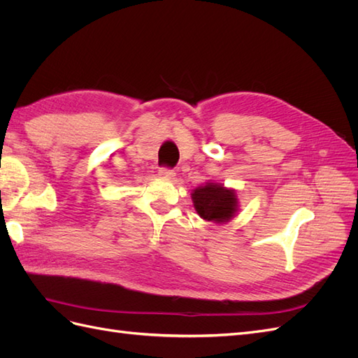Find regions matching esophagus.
<instances>
[{
    "instance_id": "obj_1",
    "label": "esophagus",
    "mask_w": 358,
    "mask_h": 358,
    "mask_svg": "<svg viewBox=\"0 0 358 358\" xmlns=\"http://www.w3.org/2000/svg\"><path fill=\"white\" fill-rule=\"evenodd\" d=\"M159 178L164 179V180L173 182L176 179V173L173 170H169V169H162V170H159Z\"/></svg>"
}]
</instances>
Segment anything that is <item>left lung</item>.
Masks as SVG:
<instances>
[{
  "instance_id": "left-lung-1",
  "label": "left lung",
  "mask_w": 358,
  "mask_h": 358,
  "mask_svg": "<svg viewBox=\"0 0 358 358\" xmlns=\"http://www.w3.org/2000/svg\"><path fill=\"white\" fill-rule=\"evenodd\" d=\"M191 199L200 218L208 222L227 224L239 212V197L236 189L227 188L215 180L192 189Z\"/></svg>"
}]
</instances>
